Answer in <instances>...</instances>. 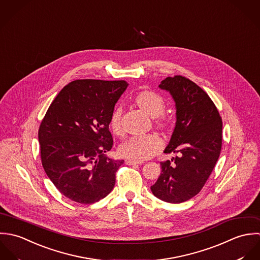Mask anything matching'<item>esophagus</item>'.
I'll list each match as a JSON object with an SVG mask.
<instances>
[{"instance_id":"obj_1","label":"esophagus","mask_w":260,"mask_h":260,"mask_svg":"<svg viewBox=\"0 0 260 260\" xmlns=\"http://www.w3.org/2000/svg\"><path fill=\"white\" fill-rule=\"evenodd\" d=\"M126 165L129 166H134V165H142V161H137V160H133V159H126L125 160Z\"/></svg>"}]
</instances>
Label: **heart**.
<instances>
[{
  "label": "heart",
  "mask_w": 260,
  "mask_h": 260,
  "mask_svg": "<svg viewBox=\"0 0 260 260\" xmlns=\"http://www.w3.org/2000/svg\"><path fill=\"white\" fill-rule=\"evenodd\" d=\"M135 104H137L143 111L149 114L151 117L156 118V124L166 131L173 127L172 121L164 116L162 113L166 109V104L164 99L154 91H141L135 99ZM121 112L119 108L112 111L109 118V127L111 132L116 136H121L123 133L121 122H120ZM161 148V140L156 135H144L136 136L128 139L119 147V154L124 157L131 158L137 161H143L151 158L159 152Z\"/></svg>",
  "instance_id": "heart-1"
}]
</instances>
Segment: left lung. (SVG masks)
<instances>
[{
  "label": "left lung",
  "mask_w": 260,
  "mask_h": 260,
  "mask_svg": "<svg viewBox=\"0 0 260 260\" xmlns=\"http://www.w3.org/2000/svg\"><path fill=\"white\" fill-rule=\"evenodd\" d=\"M158 87L170 92L176 105V125L164 153L177 156L160 162L151 190L161 201L182 203L202 190L218 160L222 119L207 93L190 79L167 77Z\"/></svg>",
  "instance_id": "8db88e82"
}]
</instances>
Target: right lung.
I'll use <instances>...</instances> for the list:
<instances>
[{"mask_svg":"<svg viewBox=\"0 0 260 260\" xmlns=\"http://www.w3.org/2000/svg\"><path fill=\"white\" fill-rule=\"evenodd\" d=\"M124 80L78 79L50 104L38 132L42 166L61 194L80 204L106 197L123 159L106 155L109 118L127 87Z\"/></svg>","mask_w":260,"mask_h":260,"instance_id":"right-lung-1","label":"right lung"}]
</instances>
